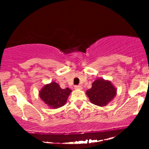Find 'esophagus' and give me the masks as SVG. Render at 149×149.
Wrapping results in <instances>:
<instances>
[{
    "mask_svg": "<svg viewBox=\"0 0 149 149\" xmlns=\"http://www.w3.org/2000/svg\"><path fill=\"white\" fill-rule=\"evenodd\" d=\"M75 89H82V87L81 85H75L74 86Z\"/></svg>",
    "mask_w": 149,
    "mask_h": 149,
    "instance_id": "34e87169",
    "label": "esophagus"
}]
</instances>
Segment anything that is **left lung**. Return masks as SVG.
Returning a JSON list of instances; mask_svg holds the SVG:
<instances>
[{"mask_svg": "<svg viewBox=\"0 0 149 149\" xmlns=\"http://www.w3.org/2000/svg\"><path fill=\"white\" fill-rule=\"evenodd\" d=\"M117 93L116 88L111 81L97 79L92 83L91 89L86 91L89 100L93 104L104 107L111 102Z\"/></svg>", "mask_w": 149, "mask_h": 149, "instance_id": "1", "label": "left lung"}]
</instances>
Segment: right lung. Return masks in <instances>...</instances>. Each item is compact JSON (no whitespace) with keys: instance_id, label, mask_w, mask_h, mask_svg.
Listing matches in <instances>:
<instances>
[{"instance_id":"right-lung-1","label":"right lung","mask_w":149,"mask_h":149,"mask_svg":"<svg viewBox=\"0 0 149 149\" xmlns=\"http://www.w3.org/2000/svg\"><path fill=\"white\" fill-rule=\"evenodd\" d=\"M71 91L72 90L68 87L62 89L59 84L53 81L40 89L39 96L48 107L55 109L63 107L66 103Z\"/></svg>"}]
</instances>
